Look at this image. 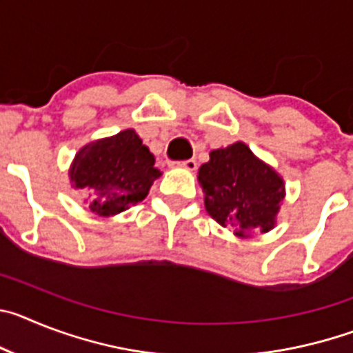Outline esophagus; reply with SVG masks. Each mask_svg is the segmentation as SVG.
<instances>
[{"instance_id": "34e87169", "label": "esophagus", "mask_w": 353, "mask_h": 353, "mask_svg": "<svg viewBox=\"0 0 353 353\" xmlns=\"http://www.w3.org/2000/svg\"><path fill=\"white\" fill-rule=\"evenodd\" d=\"M174 166L185 168V170H189V171H194L196 170V161H194V159H187V161H179V162H174Z\"/></svg>"}]
</instances>
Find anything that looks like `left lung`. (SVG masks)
Listing matches in <instances>:
<instances>
[{
    "mask_svg": "<svg viewBox=\"0 0 353 353\" xmlns=\"http://www.w3.org/2000/svg\"><path fill=\"white\" fill-rule=\"evenodd\" d=\"M198 180L208 215L236 236L267 233L276 224L285 182L245 143L212 150L210 161L199 168Z\"/></svg>",
    "mask_w": 353,
    "mask_h": 353,
    "instance_id": "left-lung-1",
    "label": "left lung"
}]
</instances>
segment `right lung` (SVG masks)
I'll use <instances>...</instances> for the list:
<instances>
[{"label": "right lung", "instance_id": "add662e5", "mask_svg": "<svg viewBox=\"0 0 353 353\" xmlns=\"http://www.w3.org/2000/svg\"><path fill=\"white\" fill-rule=\"evenodd\" d=\"M155 157L136 130L127 129L111 138L92 141L72 162L70 182L86 194L90 210L109 217L146 198L161 171Z\"/></svg>", "mask_w": 353, "mask_h": 353}]
</instances>
